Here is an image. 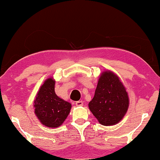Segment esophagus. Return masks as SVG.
I'll use <instances>...</instances> for the list:
<instances>
[{"instance_id":"1","label":"esophagus","mask_w":160,"mask_h":160,"mask_svg":"<svg viewBox=\"0 0 160 160\" xmlns=\"http://www.w3.org/2000/svg\"><path fill=\"white\" fill-rule=\"evenodd\" d=\"M84 104V102H83L82 101H78L76 102V105L77 106V107H82Z\"/></svg>"}]
</instances>
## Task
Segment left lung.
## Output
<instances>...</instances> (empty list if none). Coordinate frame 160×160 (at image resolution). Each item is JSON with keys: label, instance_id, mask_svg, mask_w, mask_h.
<instances>
[{"label": "left lung", "instance_id": "1", "mask_svg": "<svg viewBox=\"0 0 160 160\" xmlns=\"http://www.w3.org/2000/svg\"><path fill=\"white\" fill-rule=\"evenodd\" d=\"M128 104V93L119 77L109 70L103 72L88 104L93 115L103 126L115 125L123 119Z\"/></svg>", "mask_w": 160, "mask_h": 160}]
</instances>
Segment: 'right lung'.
<instances>
[{
	"label": "right lung",
	"instance_id": "obj_1",
	"mask_svg": "<svg viewBox=\"0 0 160 160\" xmlns=\"http://www.w3.org/2000/svg\"><path fill=\"white\" fill-rule=\"evenodd\" d=\"M55 80L48 78L40 87L34 101V113L42 125L50 128L61 126L69 115L71 103L58 97Z\"/></svg>",
	"mask_w": 160,
	"mask_h": 160
}]
</instances>
